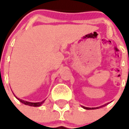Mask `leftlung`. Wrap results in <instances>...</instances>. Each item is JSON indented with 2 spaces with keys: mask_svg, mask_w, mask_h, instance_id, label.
Here are the masks:
<instances>
[{
  "mask_svg": "<svg viewBox=\"0 0 129 129\" xmlns=\"http://www.w3.org/2000/svg\"><path fill=\"white\" fill-rule=\"evenodd\" d=\"M107 104H104V105H102V106H100V107H96V108H88V107H85V106H82L83 108H85V109H86V110H93V109H96V108H101V107H104V106H105Z\"/></svg>",
  "mask_w": 129,
  "mask_h": 129,
  "instance_id": "1",
  "label": "left lung"
}]
</instances>
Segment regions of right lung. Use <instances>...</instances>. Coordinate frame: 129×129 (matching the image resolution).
I'll return each instance as SVG.
<instances>
[{
  "instance_id": "obj_1",
  "label": "right lung",
  "mask_w": 129,
  "mask_h": 129,
  "mask_svg": "<svg viewBox=\"0 0 129 129\" xmlns=\"http://www.w3.org/2000/svg\"><path fill=\"white\" fill-rule=\"evenodd\" d=\"M16 97V96H15ZM17 98V97H16ZM18 100L20 101L21 102L23 103L24 104H26V105H29V106H41V104H42L44 102L45 100L42 101L41 102H27V101H24L23 100H21V99H19V98H17Z\"/></svg>"
}]
</instances>
